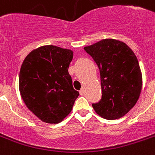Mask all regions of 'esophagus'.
Listing matches in <instances>:
<instances>
[{"label":"esophagus","instance_id":"1","mask_svg":"<svg viewBox=\"0 0 155 155\" xmlns=\"http://www.w3.org/2000/svg\"><path fill=\"white\" fill-rule=\"evenodd\" d=\"M80 95H84V88H82L80 90Z\"/></svg>","mask_w":155,"mask_h":155}]
</instances>
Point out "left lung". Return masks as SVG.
Returning a JSON list of instances; mask_svg holds the SVG:
<instances>
[{
  "instance_id": "left-lung-1",
  "label": "left lung",
  "mask_w": 155,
  "mask_h": 155,
  "mask_svg": "<svg viewBox=\"0 0 155 155\" xmlns=\"http://www.w3.org/2000/svg\"><path fill=\"white\" fill-rule=\"evenodd\" d=\"M100 71L102 96L92 104L106 120L124 116L137 103L142 87V75L135 54L125 43L104 39L84 48Z\"/></svg>"
}]
</instances>
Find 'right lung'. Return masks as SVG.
<instances>
[{"label":"right lung","mask_w":155,"mask_h":155,"mask_svg":"<svg viewBox=\"0 0 155 155\" xmlns=\"http://www.w3.org/2000/svg\"><path fill=\"white\" fill-rule=\"evenodd\" d=\"M73 51L44 45L26 57L19 73V91L28 109L41 121L58 124L71 113L79 92L68 72Z\"/></svg>","instance_id":"right-lung-1"}]
</instances>
